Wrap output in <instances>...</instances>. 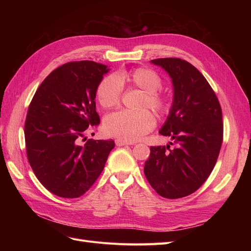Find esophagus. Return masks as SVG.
I'll return each mask as SVG.
<instances>
[{"mask_svg":"<svg viewBox=\"0 0 251 251\" xmlns=\"http://www.w3.org/2000/svg\"><path fill=\"white\" fill-rule=\"evenodd\" d=\"M115 143H116V146H118V147H123V146H132V144H134L133 142H127V141L121 140V139H116V140H115Z\"/></svg>","mask_w":251,"mask_h":251,"instance_id":"1","label":"esophagus"}]
</instances>
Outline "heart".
Returning <instances> with one entry per match:
<instances>
[{
    "instance_id": "b5f03b06",
    "label": "heart",
    "mask_w": 251,
    "mask_h": 251,
    "mask_svg": "<svg viewBox=\"0 0 251 251\" xmlns=\"http://www.w3.org/2000/svg\"><path fill=\"white\" fill-rule=\"evenodd\" d=\"M126 81L132 86L143 91V107L148 105L156 113L168 111L170 100L166 95L159 92L162 86V79L158 73L150 68H137L126 74L116 76H105L96 91V97L101 107L108 109L116 105L123 93V83ZM155 126L153 114L149 110L130 111L120 110L109 114L104 120L105 132L109 135L125 141H135L149 133Z\"/></svg>"
}]
</instances>
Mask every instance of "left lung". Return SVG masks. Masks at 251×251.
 I'll use <instances>...</instances> for the list:
<instances>
[{
    "label": "left lung",
    "mask_w": 251,
    "mask_h": 251,
    "mask_svg": "<svg viewBox=\"0 0 251 251\" xmlns=\"http://www.w3.org/2000/svg\"><path fill=\"white\" fill-rule=\"evenodd\" d=\"M151 62L172 78L173 104L159 133L170 136L176 147H151L144 175L163 198H183L195 193L215 168L223 141L221 105L206 78L186 60Z\"/></svg>",
    "instance_id": "8db88e82"
}]
</instances>
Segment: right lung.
<instances>
[{"mask_svg":"<svg viewBox=\"0 0 251 251\" xmlns=\"http://www.w3.org/2000/svg\"><path fill=\"white\" fill-rule=\"evenodd\" d=\"M108 66L92 60L60 66L44 79L29 104L25 121L28 161L36 178L62 198H78L101 174L115 143L88 139L100 125L96 91Z\"/></svg>","mask_w":251,"mask_h":251,"instance_id":"add662e5","label":"right lung"}]
</instances>
